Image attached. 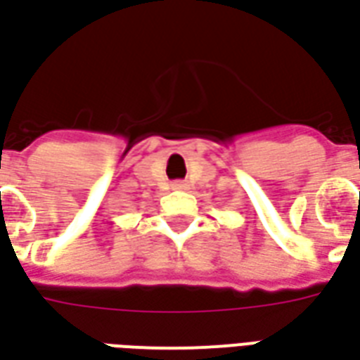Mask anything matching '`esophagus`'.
<instances>
[{
  "mask_svg": "<svg viewBox=\"0 0 360 360\" xmlns=\"http://www.w3.org/2000/svg\"><path fill=\"white\" fill-rule=\"evenodd\" d=\"M172 190H188V184L178 180V182H172Z\"/></svg>",
  "mask_w": 360,
  "mask_h": 360,
  "instance_id": "34e87169",
  "label": "esophagus"
}]
</instances>
